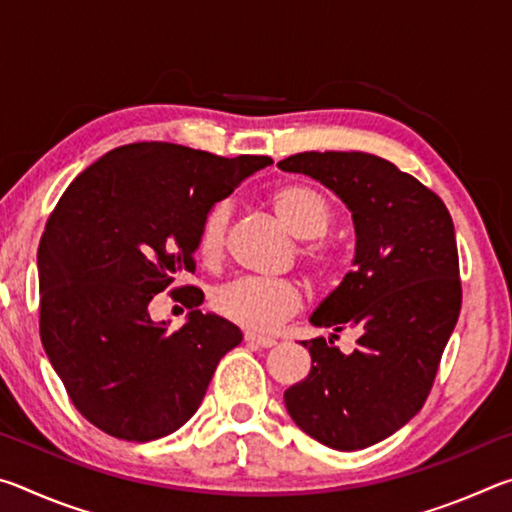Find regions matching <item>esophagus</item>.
<instances>
[{
    "label": "esophagus",
    "instance_id": "esophagus-1",
    "mask_svg": "<svg viewBox=\"0 0 512 512\" xmlns=\"http://www.w3.org/2000/svg\"><path fill=\"white\" fill-rule=\"evenodd\" d=\"M244 339H246V343L259 345V348H273V345L277 343L275 339H271V336H259V334H253V332H246Z\"/></svg>",
    "mask_w": 512,
    "mask_h": 512
}]
</instances>
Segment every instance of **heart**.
Returning <instances> with one entry per match:
<instances>
[{
	"instance_id": "1",
	"label": "heart",
	"mask_w": 512,
	"mask_h": 512,
	"mask_svg": "<svg viewBox=\"0 0 512 512\" xmlns=\"http://www.w3.org/2000/svg\"><path fill=\"white\" fill-rule=\"evenodd\" d=\"M271 207L293 237L302 241L320 239L332 223V205L320 189L305 183H289L271 194ZM230 205L214 203L198 228L196 248L205 262L223 255ZM305 255L316 271H327L329 257L323 248L307 246ZM214 309L232 323L253 332H268L302 307V289L284 277H239L214 293Z\"/></svg>"
}]
</instances>
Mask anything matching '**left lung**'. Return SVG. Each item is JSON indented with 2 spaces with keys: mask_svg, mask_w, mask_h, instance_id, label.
<instances>
[{
  "mask_svg": "<svg viewBox=\"0 0 512 512\" xmlns=\"http://www.w3.org/2000/svg\"><path fill=\"white\" fill-rule=\"evenodd\" d=\"M277 167L318 180L352 212L354 268L309 323L332 327V338L354 328L358 350L302 341L311 370L284 404L307 436L354 452L402 429L431 391L461 314L454 223L431 189L377 155L307 151Z\"/></svg>",
  "mask_w": 512,
  "mask_h": 512,
  "instance_id": "left-lung-1",
  "label": "left lung"
}]
</instances>
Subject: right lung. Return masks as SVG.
<instances>
[{
    "label": "right lung",
    "mask_w": 512,
    "mask_h": 512,
    "mask_svg": "<svg viewBox=\"0 0 512 512\" xmlns=\"http://www.w3.org/2000/svg\"><path fill=\"white\" fill-rule=\"evenodd\" d=\"M266 155L219 158L169 142L108 151L74 178L38 248L40 339L69 400L94 427L149 443L192 418L241 329L203 314V291L173 289L187 323L171 332L151 300L194 273L198 228Z\"/></svg>",
    "instance_id": "right-lung-1"
}]
</instances>
